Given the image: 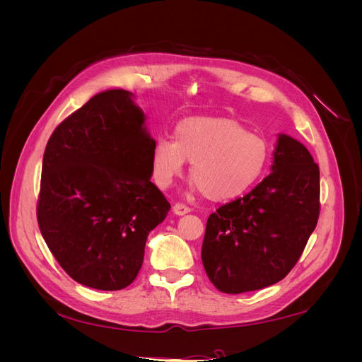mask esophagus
I'll return each mask as SVG.
<instances>
[{"label":"esophagus","mask_w":362,"mask_h":362,"mask_svg":"<svg viewBox=\"0 0 362 362\" xmlns=\"http://www.w3.org/2000/svg\"><path fill=\"white\" fill-rule=\"evenodd\" d=\"M190 211H192V208L187 206V205H184V204H175L173 205V213L177 216H184V214H187Z\"/></svg>","instance_id":"34e87169"}]
</instances>
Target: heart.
Wrapping results in <instances>:
<instances>
[{"instance_id":"heart-1","label":"heart","mask_w":362,"mask_h":362,"mask_svg":"<svg viewBox=\"0 0 362 362\" xmlns=\"http://www.w3.org/2000/svg\"><path fill=\"white\" fill-rule=\"evenodd\" d=\"M173 139H157L151 158L152 177L160 187H169L189 161L192 181L213 202L245 194L269 161L267 141L233 117L184 119L175 128Z\"/></svg>"}]
</instances>
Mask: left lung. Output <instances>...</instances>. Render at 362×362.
Listing matches in <instances>:
<instances>
[{
  "mask_svg": "<svg viewBox=\"0 0 362 362\" xmlns=\"http://www.w3.org/2000/svg\"><path fill=\"white\" fill-rule=\"evenodd\" d=\"M320 214V170L300 141L279 134L272 173L206 221L202 264L217 290L273 286L299 261Z\"/></svg>",
  "mask_w": 362,
  "mask_h": 362,
  "instance_id": "8db88e82",
  "label": "left lung"
}]
</instances>
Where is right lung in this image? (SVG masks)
<instances>
[{"instance_id": "1", "label": "right lung", "mask_w": 362, "mask_h": 362, "mask_svg": "<svg viewBox=\"0 0 362 362\" xmlns=\"http://www.w3.org/2000/svg\"><path fill=\"white\" fill-rule=\"evenodd\" d=\"M131 98L92 96L54 129L42 163V237L74 281L104 291L136 279L148 234L170 210L151 182L156 140Z\"/></svg>"}]
</instances>
